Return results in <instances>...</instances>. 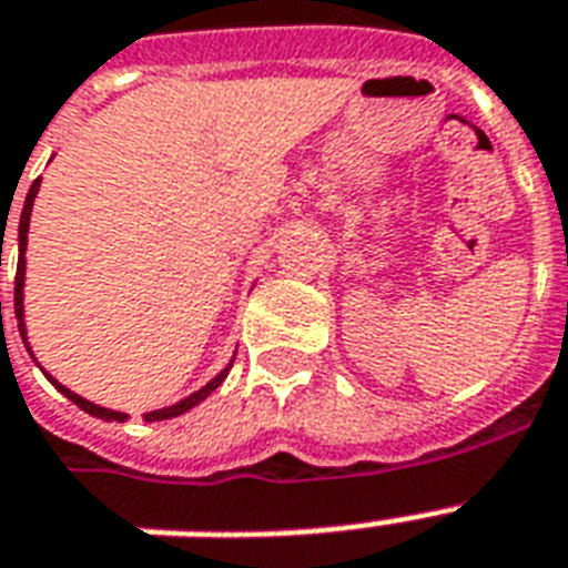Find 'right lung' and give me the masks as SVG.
<instances>
[{
	"instance_id": "right-lung-1",
	"label": "right lung",
	"mask_w": 568,
	"mask_h": 568,
	"mask_svg": "<svg viewBox=\"0 0 568 568\" xmlns=\"http://www.w3.org/2000/svg\"><path fill=\"white\" fill-rule=\"evenodd\" d=\"M40 191V180L31 182V189L29 194H26V205H22V214H20V232H17V241H20V262H17V280H13V315H17V327H20V336H22V345L29 347V338H26V321H22V285H26V244H29V221H31V205H34V196H38ZM0 310H2V301H0ZM29 354H31V347H29ZM232 363L235 359H230V365L223 368L217 377H212L209 383H205L203 388H196L194 395L189 397H182L180 404H171V406H164V409H153V413H146L144 418L146 422H164V418H176V415L182 413H189L191 406H196L200 400H205V397L212 395L214 388L221 386L223 379H226V374H230ZM49 377V374H47ZM49 383L61 392L64 397H70L79 409H84L88 415H97V418H102V422H126L129 415L126 413H118V409H105V406L100 404H91V400H84L82 395H75V392H70L67 386H61L55 377H49Z\"/></svg>"
}]
</instances>
